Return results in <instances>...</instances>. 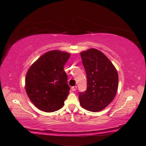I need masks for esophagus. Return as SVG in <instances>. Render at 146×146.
Listing matches in <instances>:
<instances>
[{
    "label": "esophagus",
    "instance_id": "34e87169",
    "mask_svg": "<svg viewBox=\"0 0 146 146\" xmlns=\"http://www.w3.org/2000/svg\"><path fill=\"white\" fill-rule=\"evenodd\" d=\"M76 86H72V87H71V90L72 91H75L76 90Z\"/></svg>",
    "mask_w": 146,
    "mask_h": 146
}]
</instances>
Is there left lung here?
I'll return each instance as SVG.
<instances>
[{
  "mask_svg": "<svg viewBox=\"0 0 146 146\" xmlns=\"http://www.w3.org/2000/svg\"><path fill=\"white\" fill-rule=\"evenodd\" d=\"M86 73L87 89L80 93L81 106L88 111H100L115 97L119 76L116 68L106 56L92 48L80 53Z\"/></svg>",
  "mask_w": 146,
  "mask_h": 146,
  "instance_id": "obj_1",
  "label": "left lung"
}]
</instances>
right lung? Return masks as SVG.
I'll return each instance as SVG.
<instances>
[{
    "label": "right lung",
    "instance_id": "right-lung-1",
    "mask_svg": "<svg viewBox=\"0 0 146 146\" xmlns=\"http://www.w3.org/2000/svg\"><path fill=\"white\" fill-rule=\"evenodd\" d=\"M70 54L59 50L43 54L26 74L25 88L29 99L46 112L58 110L64 105L70 92L64 66Z\"/></svg>",
    "mask_w": 146,
    "mask_h": 146
}]
</instances>
